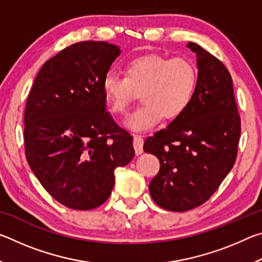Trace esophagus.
Returning a JSON list of instances; mask_svg holds the SVG:
<instances>
[{
	"label": "esophagus",
	"mask_w": 262,
	"mask_h": 262,
	"mask_svg": "<svg viewBox=\"0 0 262 262\" xmlns=\"http://www.w3.org/2000/svg\"><path fill=\"white\" fill-rule=\"evenodd\" d=\"M133 144H134L136 155H141L143 152V139H142L141 135H134V142H133Z\"/></svg>",
	"instance_id": "34e87169"
}]
</instances>
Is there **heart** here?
Wrapping results in <instances>:
<instances>
[{"label": "heart", "instance_id": "1", "mask_svg": "<svg viewBox=\"0 0 262 262\" xmlns=\"http://www.w3.org/2000/svg\"><path fill=\"white\" fill-rule=\"evenodd\" d=\"M198 86V69L187 57L147 54L125 66L123 77L107 74L103 95L110 112L126 113L141 92L143 105L127 118L125 125L135 132L147 130L166 119L180 117L189 107Z\"/></svg>", "mask_w": 262, "mask_h": 262}]
</instances>
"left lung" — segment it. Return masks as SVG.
I'll return each instance as SVG.
<instances>
[{
  "mask_svg": "<svg viewBox=\"0 0 262 262\" xmlns=\"http://www.w3.org/2000/svg\"><path fill=\"white\" fill-rule=\"evenodd\" d=\"M198 86L189 107L144 142L161 163L149 184L152 200L171 211L201 206L220 187L236 162L241 117L232 78L222 62L198 43Z\"/></svg>",
  "mask_w": 262,
  "mask_h": 262,
  "instance_id": "left-lung-1",
  "label": "left lung"
}]
</instances>
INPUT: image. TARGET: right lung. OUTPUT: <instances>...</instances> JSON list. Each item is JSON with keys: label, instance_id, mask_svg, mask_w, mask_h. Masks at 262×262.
<instances>
[{"label": "right lung", "instance_id": "right-lung-1", "mask_svg": "<svg viewBox=\"0 0 262 262\" xmlns=\"http://www.w3.org/2000/svg\"><path fill=\"white\" fill-rule=\"evenodd\" d=\"M120 47L74 43L45 62L24 115L31 170L56 201L90 210L107 200L114 170L134 157L133 136L106 111L103 81Z\"/></svg>", "mask_w": 262, "mask_h": 262}]
</instances>
